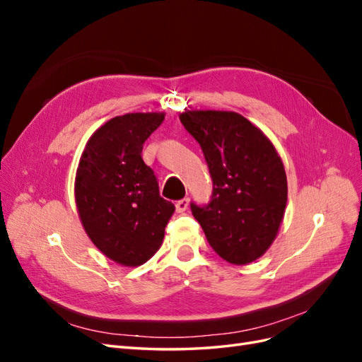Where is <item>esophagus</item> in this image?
I'll return each instance as SVG.
<instances>
[{"mask_svg": "<svg viewBox=\"0 0 362 362\" xmlns=\"http://www.w3.org/2000/svg\"><path fill=\"white\" fill-rule=\"evenodd\" d=\"M189 202H190L189 198H182V199L177 201V205H175V206H177V211L178 213H184L189 208Z\"/></svg>", "mask_w": 362, "mask_h": 362, "instance_id": "esophagus-1", "label": "esophagus"}]
</instances>
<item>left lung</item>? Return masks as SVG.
<instances>
[{
  "mask_svg": "<svg viewBox=\"0 0 362 362\" xmlns=\"http://www.w3.org/2000/svg\"><path fill=\"white\" fill-rule=\"evenodd\" d=\"M181 124L198 141L213 180L211 201L190 204L216 254L247 264L269 249L287 204V177L272 141L234 112H185Z\"/></svg>",
  "mask_w": 362,
  "mask_h": 362,
  "instance_id": "1",
  "label": "left lung"
}]
</instances>
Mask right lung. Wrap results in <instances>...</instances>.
I'll list each match as a JSON object with an SVG mask.
<instances>
[{
	"label": "right lung",
	"mask_w": 362,
	"mask_h": 362,
	"mask_svg": "<svg viewBox=\"0 0 362 362\" xmlns=\"http://www.w3.org/2000/svg\"><path fill=\"white\" fill-rule=\"evenodd\" d=\"M163 113H128L98 128L81 156L75 202L93 245L122 266L144 264L161 246L175 205L141 158Z\"/></svg>",
	"instance_id": "add662e5"
}]
</instances>
